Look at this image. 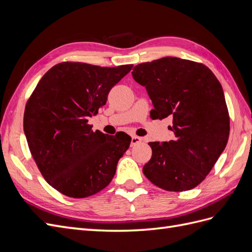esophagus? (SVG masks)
<instances>
[{
    "label": "esophagus",
    "instance_id": "1",
    "mask_svg": "<svg viewBox=\"0 0 252 252\" xmlns=\"http://www.w3.org/2000/svg\"><path fill=\"white\" fill-rule=\"evenodd\" d=\"M142 142V138H139V136H135L133 135L131 138V146H135V145H138Z\"/></svg>",
    "mask_w": 252,
    "mask_h": 252
}]
</instances>
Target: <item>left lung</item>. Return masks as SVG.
Returning <instances> with one entry per match:
<instances>
[{
  "instance_id": "left-lung-1",
  "label": "left lung",
  "mask_w": 252,
  "mask_h": 252,
  "mask_svg": "<svg viewBox=\"0 0 252 252\" xmlns=\"http://www.w3.org/2000/svg\"><path fill=\"white\" fill-rule=\"evenodd\" d=\"M146 88L155 119L172 118L175 140L150 142L146 178L168 191H186L205 180L229 138V113L222 85L204 64L166 57L134 66Z\"/></svg>"
}]
</instances>
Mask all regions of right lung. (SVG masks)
I'll list each match as a JSON object with an SVG mask.
<instances>
[{
    "instance_id": "1",
    "label": "right lung",
    "mask_w": 252,
    "mask_h": 252,
    "mask_svg": "<svg viewBox=\"0 0 252 252\" xmlns=\"http://www.w3.org/2000/svg\"><path fill=\"white\" fill-rule=\"evenodd\" d=\"M132 67L60 63L43 75L27 101L24 132L30 152L44 179L64 195H94L116 174L131 138L94 131L88 118Z\"/></svg>"
}]
</instances>
